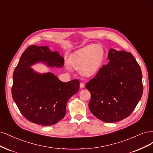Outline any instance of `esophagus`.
I'll list each match as a JSON object with an SVG mask.
<instances>
[{
    "label": "esophagus",
    "mask_w": 153,
    "mask_h": 153,
    "mask_svg": "<svg viewBox=\"0 0 153 153\" xmlns=\"http://www.w3.org/2000/svg\"><path fill=\"white\" fill-rule=\"evenodd\" d=\"M79 86H80V88H83L84 87H85V84H84L83 82H81V83H80V85H79Z\"/></svg>",
    "instance_id": "34e87169"
}]
</instances>
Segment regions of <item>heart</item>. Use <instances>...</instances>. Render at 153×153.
I'll list each match as a JSON object with an SVG mask.
<instances>
[{"mask_svg":"<svg viewBox=\"0 0 153 153\" xmlns=\"http://www.w3.org/2000/svg\"><path fill=\"white\" fill-rule=\"evenodd\" d=\"M105 56V51L100 45H88L72 55L71 65L83 76L95 75L100 70Z\"/></svg>","mask_w":153,"mask_h":153,"instance_id":"obj_1","label":"heart"}]
</instances>
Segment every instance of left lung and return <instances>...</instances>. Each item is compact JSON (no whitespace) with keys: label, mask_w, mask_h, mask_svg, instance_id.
<instances>
[{"label":"left lung","mask_w":153,"mask_h":153,"mask_svg":"<svg viewBox=\"0 0 153 153\" xmlns=\"http://www.w3.org/2000/svg\"><path fill=\"white\" fill-rule=\"evenodd\" d=\"M109 62L86 84L89 108L98 120L120 121L129 116L143 93L141 68L131 53L110 49Z\"/></svg>","instance_id":"left-lung-1"}]
</instances>
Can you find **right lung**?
Returning a JSON list of instances; mask_svg holds the SVG:
<instances>
[{"label":"right lung","mask_w":153,"mask_h":153,"mask_svg":"<svg viewBox=\"0 0 153 153\" xmlns=\"http://www.w3.org/2000/svg\"><path fill=\"white\" fill-rule=\"evenodd\" d=\"M38 63L48 67L62 68L64 58L48 46H29L14 71L12 96L27 120L51 126L65 116L67 103L79 90V81L62 82L53 73L37 72L30 67Z\"/></svg>","instance_id":"obj_1"}]
</instances>
